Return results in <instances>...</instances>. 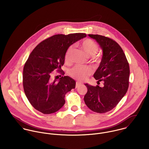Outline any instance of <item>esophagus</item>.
Here are the masks:
<instances>
[{
	"instance_id": "1",
	"label": "esophagus",
	"mask_w": 149,
	"mask_h": 149,
	"mask_svg": "<svg viewBox=\"0 0 149 149\" xmlns=\"http://www.w3.org/2000/svg\"><path fill=\"white\" fill-rule=\"evenodd\" d=\"M82 85V83H80V82H76V88H79L80 86Z\"/></svg>"
}]
</instances>
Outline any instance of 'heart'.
Instances as JSON below:
<instances>
[{
	"label": "heart",
	"mask_w": 149,
	"mask_h": 149,
	"mask_svg": "<svg viewBox=\"0 0 149 149\" xmlns=\"http://www.w3.org/2000/svg\"><path fill=\"white\" fill-rule=\"evenodd\" d=\"M81 47L86 54L89 57L95 55L99 50L97 45L89 39H86L81 43ZM73 51V46H70L67 49L65 55V61L66 63L70 61ZM92 73V70L91 68L83 66H76L70 71V74L73 77L80 81L86 79Z\"/></svg>",
	"instance_id": "b5f03b06"
}]
</instances>
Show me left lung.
<instances>
[{
  "mask_svg": "<svg viewBox=\"0 0 149 149\" xmlns=\"http://www.w3.org/2000/svg\"><path fill=\"white\" fill-rule=\"evenodd\" d=\"M88 36L96 40L103 52L102 61L93 77L97 82L103 81L104 86L85 84L88 91L84 99L85 104L92 111L106 113L116 106L127 91L129 65L118 43L97 34Z\"/></svg>",
  "mask_w": 149,
  "mask_h": 149,
  "instance_id": "1",
  "label": "left lung"
}]
</instances>
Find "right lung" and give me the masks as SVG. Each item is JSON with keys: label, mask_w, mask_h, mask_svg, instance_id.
Here are the masks:
<instances>
[{"label": "right lung", "mask_w": 149, "mask_h": 149, "mask_svg": "<svg viewBox=\"0 0 149 149\" xmlns=\"http://www.w3.org/2000/svg\"><path fill=\"white\" fill-rule=\"evenodd\" d=\"M84 33L54 35L39 43L30 54L23 68L25 95L36 109L44 114L58 111L65 104V95L75 88L76 81L69 76L53 80V71L61 70L67 49L86 37Z\"/></svg>", "instance_id": "add662e5"}]
</instances>
